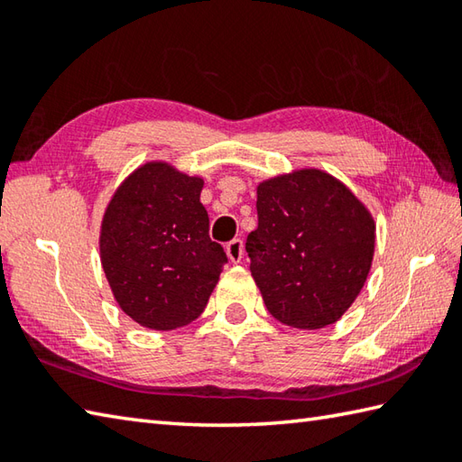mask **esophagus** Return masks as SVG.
<instances>
[{
	"label": "esophagus",
	"instance_id": "34e87169",
	"mask_svg": "<svg viewBox=\"0 0 462 462\" xmlns=\"http://www.w3.org/2000/svg\"><path fill=\"white\" fill-rule=\"evenodd\" d=\"M226 254H228L230 262H234V263L242 262V258H244V242L238 240V238L228 242V246H226Z\"/></svg>",
	"mask_w": 462,
	"mask_h": 462
}]
</instances>
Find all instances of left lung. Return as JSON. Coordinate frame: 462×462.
<instances>
[{"mask_svg":"<svg viewBox=\"0 0 462 462\" xmlns=\"http://www.w3.org/2000/svg\"><path fill=\"white\" fill-rule=\"evenodd\" d=\"M258 228L248 234L252 278L268 311L298 329L336 323L365 283L375 220L346 184L301 169L258 184Z\"/></svg>","mask_w":462,"mask_h":462,"instance_id":"1","label":"left lung"}]
</instances>
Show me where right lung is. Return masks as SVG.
I'll list each match as a JSON object with an SVG mask.
<instances>
[{"label": "right lung", "instance_id": "obj_1", "mask_svg": "<svg viewBox=\"0 0 462 462\" xmlns=\"http://www.w3.org/2000/svg\"><path fill=\"white\" fill-rule=\"evenodd\" d=\"M204 180L162 161L133 171L103 214L101 266L119 308L169 331L200 316L228 258L208 236Z\"/></svg>", "mask_w": 462, "mask_h": 462}]
</instances>
